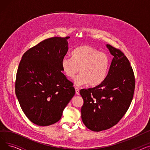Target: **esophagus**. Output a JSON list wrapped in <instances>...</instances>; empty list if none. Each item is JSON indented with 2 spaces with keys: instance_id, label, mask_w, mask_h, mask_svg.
I'll return each mask as SVG.
<instances>
[{
  "instance_id": "34e87169",
  "label": "esophagus",
  "mask_w": 150,
  "mask_h": 150,
  "mask_svg": "<svg viewBox=\"0 0 150 150\" xmlns=\"http://www.w3.org/2000/svg\"><path fill=\"white\" fill-rule=\"evenodd\" d=\"M75 92H76V94H77V95H79V94H80V90L78 88H75Z\"/></svg>"
}]
</instances>
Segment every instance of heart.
<instances>
[{
    "label": "heart",
    "mask_w": 150,
    "mask_h": 150,
    "mask_svg": "<svg viewBox=\"0 0 150 150\" xmlns=\"http://www.w3.org/2000/svg\"><path fill=\"white\" fill-rule=\"evenodd\" d=\"M109 60L107 54L89 45L77 47L72 53V57H65L61 59V66L66 76L74 78L76 86L89 83L96 86L103 81L107 75Z\"/></svg>",
    "instance_id": "obj_1"
}]
</instances>
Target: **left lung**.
<instances>
[{"label": "left lung", "instance_id": "obj_1", "mask_svg": "<svg viewBox=\"0 0 150 150\" xmlns=\"http://www.w3.org/2000/svg\"><path fill=\"white\" fill-rule=\"evenodd\" d=\"M114 57L105 80L92 88L81 89V119L88 129L101 131L112 127L128 111L135 89V77L124 53L106 45Z\"/></svg>", "mask_w": 150, "mask_h": 150}]
</instances>
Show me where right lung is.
<instances>
[{"instance_id":"right-lung-1","label":"right lung","mask_w":150,"mask_h":150,"mask_svg":"<svg viewBox=\"0 0 150 150\" xmlns=\"http://www.w3.org/2000/svg\"><path fill=\"white\" fill-rule=\"evenodd\" d=\"M69 38L45 39L25 52L19 63L16 96L23 113L37 125L45 127L58 122L75 93L61 66Z\"/></svg>"}]
</instances>
